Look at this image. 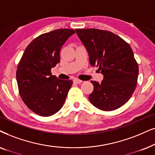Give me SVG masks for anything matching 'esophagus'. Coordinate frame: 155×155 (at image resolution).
Returning <instances> with one entry per match:
<instances>
[{"instance_id": "esophagus-1", "label": "esophagus", "mask_w": 155, "mask_h": 155, "mask_svg": "<svg viewBox=\"0 0 155 155\" xmlns=\"http://www.w3.org/2000/svg\"><path fill=\"white\" fill-rule=\"evenodd\" d=\"M73 81H74V83L77 84H79L82 83L81 80H80V79H74L73 80Z\"/></svg>"}]
</instances>
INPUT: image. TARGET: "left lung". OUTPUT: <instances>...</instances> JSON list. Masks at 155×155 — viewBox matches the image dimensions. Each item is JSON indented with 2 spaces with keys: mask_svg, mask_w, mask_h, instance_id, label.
Segmentation results:
<instances>
[{
  "mask_svg": "<svg viewBox=\"0 0 155 155\" xmlns=\"http://www.w3.org/2000/svg\"><path fill=\"white\" fill-rule=\"evenodd\" d=\"M76 32L87 49L91 65L98 67L104 75L101 83L91 81L94 91L90 102L104 111L123 106L135 91L139 73L130 46L110 31L90 28Z\"/></svg>",
  "mask_w": 155,
  "mask_h": 155,
  "instance_id": "8db88e82",
  "label": "left lung"
}]
</instances>
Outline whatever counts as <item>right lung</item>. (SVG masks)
Returning <instances> with one entry per match:
<instances>
[{"label":"right lung","instance_id":"1","mask_svg":"<svg viewBox=\"0 0 155 155\" xmlns=\"http://www.w3.org/2000/svg\"><path fill=\"white\" fill-rule=\"evenodd\" d=\"M74 33L71 29H58L40 35L26 47L18 63L16 79L20 96L40 116L58 112L71 88V80L58 79L51 69L59 62L61 47Z\"/></svg>","mask_w":155,"mask_h":155}]
</instances>
